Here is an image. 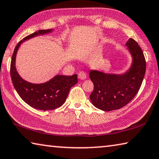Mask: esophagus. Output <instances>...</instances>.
I'll return each instance as SVG.
<instances>
[{"instance_id": "34e87169", "label": "esophagus", "mask_w": 159, "mask_h": 159, "mask_svg": "<svg viewBox=\"0 0 159 159\" xmlns=\"http://www.w3.org/2000/svg\"><path fill=\"white\" fill-rule=\"evenodd\" d=\"M79 79L80 80H84L86 79V74L83 71H80L79 74Z\"/></svg>"}]
</instances>
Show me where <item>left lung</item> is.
Listing matches in <instances>:
<instances>
[{
	"label": "left lung",
	"instance_id": "left-lung-1",
	"mask_svg": "<svg viewBox=\"0 0 159 159\" xmlns=\"http://www.w3.org/2000/svg\"><path fill=\"white\" fill-rule=\"evenodd\" d=\"M125 45L132 57V64L125 73L107 74L90 70V79L94 84L90 99L94 106L105 111L122 108L138 93L146 71V61L138 43L130 39Z\"/></svg>",
	"mask_w": 159,
	"mask_h": 159
}]
</instances>
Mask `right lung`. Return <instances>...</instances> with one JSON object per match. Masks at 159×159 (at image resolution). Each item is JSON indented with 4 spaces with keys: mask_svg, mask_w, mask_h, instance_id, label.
Instances as JSON below:
<instances>
[{
    "mask_svg": "<svg viewBox=\"0 0 159 159\" xmlns=\"http://www.w3.org/2000/svg\"><path fill=\"white\" fill-rule=\"evenodd\" d=\"M52 31V29L39 30L23 39L16 45L10 64V76L13 85L19 95L29 106L43 111L55 109L62 105L66 101L71 88L78 82L77 75H56L45 83H29L24 80L18 74L15 61L19 48L24 41Z\"/></svg>",
    "mask_w": 159,
    "mask_h": 159,
    "instance_id": "add662e5",
    "label": "right lung"
}]
</instances>
